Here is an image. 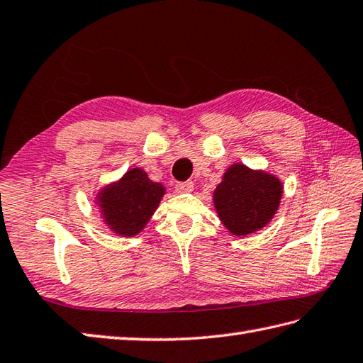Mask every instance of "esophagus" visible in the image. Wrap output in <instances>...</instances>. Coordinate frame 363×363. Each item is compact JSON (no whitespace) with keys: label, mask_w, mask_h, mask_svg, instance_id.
Here are the masks:
<instances>
[{"label":"esophagus","mask_w":363,"mask_h":363,"mask_svg":"<svg viewBox=\"0 0 363 363\" xmlns=\"http://www.w3.org/2000/svg\"><path fill=\"white\" fill-rule=\"evenodd\" d=\"M175 191L177 192H191V191H194V182L188 180V182L177 183L175 184Z\"/></svg>","instance_id":"obj_1"}]
</instances>
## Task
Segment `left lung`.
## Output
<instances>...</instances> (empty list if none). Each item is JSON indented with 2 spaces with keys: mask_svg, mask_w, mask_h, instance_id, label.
Here are the masks:
<instances>
[{
  "mask_svg": "<svg viewBox=\"0 0 363 363\" xmlns=\"http://www.w3.org/2000/svg\"><path fill=\"white\" fill-rule=\"evenodd\" d=\"M283 196V183L265 171L245 164H231L214 191V206L220 222L231 235L247 236L264 228Z\"/></svg>",
  "mask_w": 363,
  "mask_h": 363,
  "instance_id": "left-lung-1",
  "label": "left lung"
}]
</instances>
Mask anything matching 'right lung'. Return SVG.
<instances>
[{"label":"right lung","instance_id":"1","mask_svg":"<svg viewBox=\"0 0 363 363\" xmlns=\"http://www.w3.org/2000/svg\"><path fill=\"white\" fill-rule=\"evenodd\" d=\"M164 192L163 184L152 182L143 169L133 167L121 180L102 188L96 203L111 231L130 238L146 227Z\"/></svg>","mask_w":363,"mask_h":363}]
</instances>
